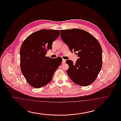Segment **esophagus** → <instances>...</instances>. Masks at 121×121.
I'll use <instances>...</instances> for the list:
<instances>
[{"label": "esophagus", "mask_w": 121, "mask_h": 121, "mask_svg": "<svg viewBox=\"0 0 121 121\" xmlns=\"http://www.w3.org/2000/svg\"><path fill=\"white\" fill-rule=\"evenodd\" d=\"M65 62H66V60L63 59V61H62V63H64Z\"/></svg>", "instance_id": "esophagus-1"}]
</instances>
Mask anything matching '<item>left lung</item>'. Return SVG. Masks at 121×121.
Returning a JSON list of instances; mask_svg holds the SVG:
<instances>
[{
    "label": "left lung",
    "instance_id": "obj_1",
    "mask_svg": "<svg viewBox=\"0 0 121 121\" xmlns=\"http://www.w3.org/2000/svg\"><path fill=\"white\" fill-rule=\"evenodd\" d=\"M61 37L72 52H77L78 58L76 63L71 60L67 73L76 84L87 86L95 80L102 69V49L98 40L82 29L61 30Z\"/></svg>",
    "mask_w": 121,
    "mask_h": 121
}]
</instances>
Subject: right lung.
Wrapping results in <instances>:
<instances>
[{
  "label": "right lung",
  "instance_id": "right-lung-1",
  "mask_svg": "<svg viewBox=\"0 0 121 121\" xmlns=\"http://www.w3.org/2000/svg\"><path fill=\"white\" fill-rule=\"evenodd\" d=\"M60 34L58 30L43 29L32 34L23 41L20 50V68L31 86L39 88L48 83L62 63L61 57L46 56Z\"/></svg>",
  "mask_w": 121,
  "mask_h": 121
}]
</instances>
